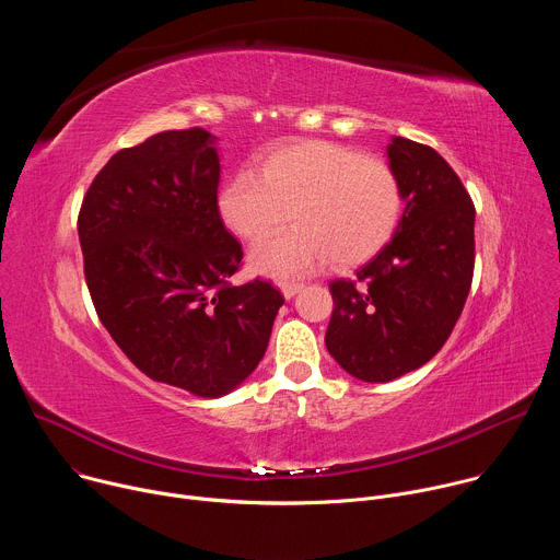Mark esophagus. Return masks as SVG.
Returning <instances> with one entry per match:
<instances>
[{"label": "esophagus", "instance_id": "obj_1", "mask_svg": "<svg viewBox=\"0 0 560 560\" xmlns=\"http://www.w3.org/2000/svg\"><path fill=\"white\" fill-rule=\"evenodd\" d=\"M301 290H303V283H299V281H283L281 283V292H283L285 299H292Z\"/></svg>", "mask_w": 560, "mask_h": 560}]
</instances>
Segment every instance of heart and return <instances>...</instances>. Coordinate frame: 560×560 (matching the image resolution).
<instances>
[{"label": "heart", "instance_id": "b5f03b06", "mask_svg": "<svg viewBox=\"0 0 560 560\" xmlns=\"http://www.w3.org/2000/svg\"><path fill=\"white\" fill-rule=\"evenodd\" d=\"M217 208L236 236L257 242L294 219V228L264 238L250 266L268 277L305 275L326 264L352 268L374 257L394 234L404 190L381 156L305 139L270 150L253 171L234 173Z\"/></svg>", "mask_w": 560, "mask_h": 560}]
</instances>
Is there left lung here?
Wrapping results in <instances>:
<instances>
[{
	"label": "left lung",
	"instance_id": "1",
	"mask_svg": "<svg viewBox=\"0 0 560 560\" xmlns=\"http://www.w3.org/2000/svg\"><path fill=\"white\" fill-rule=\"evenodd\" d=\"M406 210L357 279L330 283L328 352L352 376L385 383L425 365L452 335L474 275V203L430 145L392 137Z\"/></svg>",
	"mask_w": 560,
	"mask_h": 560
}]
</instances>
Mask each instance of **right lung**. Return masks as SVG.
Masks as SVG:
<instances>
[{
	"label": "right lung",
	"mask_w": 560,
	"mask_h": 560,
	"mask_svg": "<svg viewBox=\"0 0 560 560\" xmlns=\"http://www.w3.org/2000/svg\"><path fill=\"white\" fill-rule=\"evenodd\" d=\"M203 128L156 132L115 152L77 228L100 322L148 378L214 398L266 354L283 294L232 285L242 244L217 208L219 154Z\"/></svg>",
	"instance_id": "obj_1"
}]
</instances>
